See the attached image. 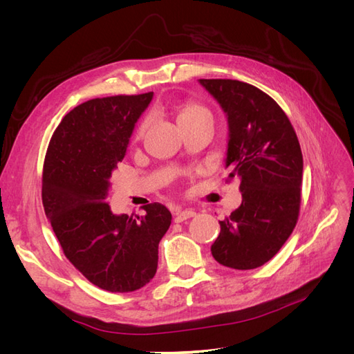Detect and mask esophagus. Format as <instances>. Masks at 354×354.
Masks as SVG:
<instances>
[{"label":"esophagus","instance_id":"34e87169","mask_svg":"<svg viewBox=\"0 0 354 354\" xmlns=\"http://www.w3.org/2000/svg\"><path fill=\"white\" fill-rule=\"evenodd\" d=\"M195 216H196V212L194 209H183V211L177 209L174 212V221L181 223V221H185V220H187L190 217H195Z\"/></svg>","mask_w":354,"mask_h":354}]
</instances>
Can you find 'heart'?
<instances>
[{
  "instance_id": "1",
  "label": "heart",
  "mask_w": 354,
  "mask_h": 354,
  "mask_svg": "<svg viewBox=\"0 0 354 354\" xmlns=\"http://www.w3.org/2000/svg\"><path fill=\"white\" fill-rule=\"evenodd\" d=\"M177 121L178 125L183 128L192 127V125H198L201 122L205 121H212V113L208 109V106H205L201 102L196 100H187L180 104L178 112H177ZM149 127V118H143L140 124L136 128V137H142Z\"/></svg>"
}]
</instances>
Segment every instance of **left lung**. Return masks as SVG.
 I'll return each instance as SVG.
<instances>
[{
    "instance_id": "left-lung-1",
    "label": "left lung",
    "mask_w": 354,
    "mask_h": 354,
    "mask_svg": "<svg viewBox=\"0 0 354 354\" xmlns=\"http://www.w3.org/2000/svg\"><path fill=\"white\" fill-rule=\"evenodd\" d=\"M227 115L226 178L239 180L241 207L220 221L211 246L220 264L263 266L291 236L301 205L303 153L294 127L269 94L236 80H199Z\"/></svg>"
}]
</instances>
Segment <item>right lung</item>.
I'll use <instances>...</instances> for the list:
<instances>
[{"instance_id": "1", "label": "right lung", "mask_w": 354, "mask_h": 354, "mask_svg": "<svg viewBox=\"0 0 354 354\" xmlns=\"http://www.w3.org/2000/svg\"><path fill=\"white\" fill-rule=\"evenodd\" d=\"M153 93L81 103L51 136L42 168V205L63 254L85 279L109 292H131L153 279L158 245L171 212L158 202L145 216H115L109 178L127 152Z\"/></svg>"}]
</instances>
